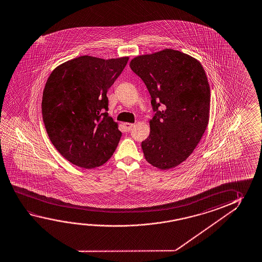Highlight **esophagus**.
I'll use <instances>...</instances> for the list:
<instances>
[{
	"mask_svg": "<svg viewBox=\"0 0 262 262\" xmlns=\"http://www.w3.org/2000/svg\"><path fill=\"white\" fill-rule=\"evenodd\" d=\"M133 126H134L133 123H129V122H126V123H124V128L125 129H126V132H129V130H130Z\"/></svg>",
	"mask_w": 262,
	"mask_h": 262,
	"instance_id": "obj_1",
	"label": "esophagus"
}]
</instances>
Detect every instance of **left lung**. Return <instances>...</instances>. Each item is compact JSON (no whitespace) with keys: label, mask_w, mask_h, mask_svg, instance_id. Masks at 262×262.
Instances as JSON below:
<instances>
[{"label":"left lung","mask_w":262,"mask_h":262,"mask_svg":"<svg viewBox=\"0 0 262 262\" xmlns=\"http://www.w3.org/2000/svg\"><path fill=\"white\" fill-rule=\"evenodd\" d=\"M129 67L144 82L155 112L142 142L146 161L161 170L174 168L193 152L208 124L206 72L195 58L168 48L136 56Z\"/></svg>","instance_id":"left-lung-1"}]
</instances>
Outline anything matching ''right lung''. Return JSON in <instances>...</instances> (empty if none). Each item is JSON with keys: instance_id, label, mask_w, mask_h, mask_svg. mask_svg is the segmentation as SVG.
Here are the masks:
<instances>
[{"instance_id": "right-lung-1", "label": "right lung", "mask_w": 262, "mask_h": 262, "mask_svg": "<svg viewBox=\"0 0 262 262\" xmlns=\"http://www.w3.org/2000/svg\"><path fill=\"white\" fill-rule=\"evenodd\" d=\"M129 60L82 56L54 69L43 92V123L53 145L78 167H99L121 137L108 116L107 90Z\"/></svg>"}]
</instances>
